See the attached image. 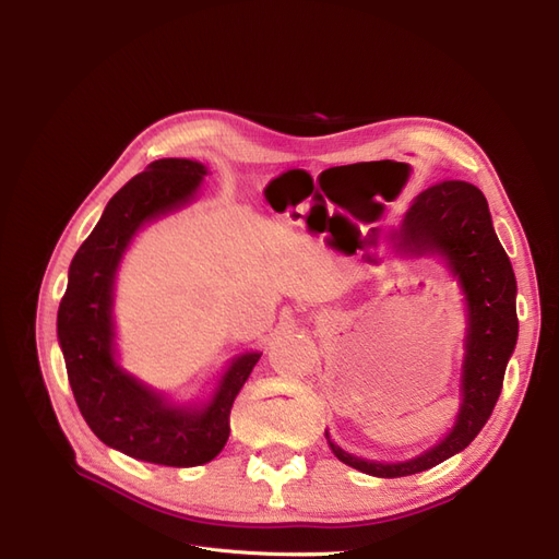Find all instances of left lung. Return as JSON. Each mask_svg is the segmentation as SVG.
<instances>
[{
    "mask_svg": "<svg viewBox=\"0 0 559 559\" xmlns=\"http://www.w3.org/2000/svg\"><path fill=\"white\" fill-rule=\"evenodd\" d=\"M401 249L441 251L460 277L468 306L466 357L462 373V411L443 443L401 464L366 462L326 441L337 460L368 476L403 478L445 462L480 433L499 401L506 364L518 341L515 275L499 245L487 200L478 186L443 179L421 191L394 233Z\"/></svg>",
    "mask_w": 559,
    "mask_h": 559,
    "instance_id": "1",
    "label": "left lung"
}]
</instances>
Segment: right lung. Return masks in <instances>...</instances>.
Instances as JSON below:
<instances>
[{
	"instance_id": "obj_1",
	"label": "right lung",
	"mask_w": 559,
	"mask_h": 559,
	"mask_svg": "<svg viewBox=\"0 0 559 559\" xmlns=\"http://www.w3.org/2000/svg\"><path fill=\"white\" fill-rule=\"evenodd\" d=\"M205 175L195 160L160 158L132 177L74 253L58 308L67 378L83 419L109 448L160 466L207 464L224 450L233 401L261 359L259 352L235 359L202 411L173 408L114 361L111 292L123 251L144 222L189 202Z\"/></svg>"
}]
</instances>
